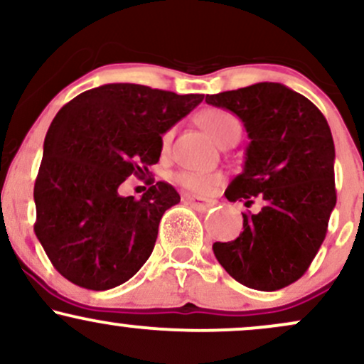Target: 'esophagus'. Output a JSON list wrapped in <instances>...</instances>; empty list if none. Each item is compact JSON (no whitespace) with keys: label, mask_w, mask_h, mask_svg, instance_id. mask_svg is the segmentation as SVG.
I'll use <instances>...</instances> for the list:
<instances>
[{"label":"esophagus","mask_w":364,"mask_h":364,"mask_svg":"<svg viewBox=\"0 0 364 364\" xmlns=\"http://www.w3.org/2000/svg\"><path fill=\"white\" fill-rule=\"evenodd\" d=\"M185 200L188 203H190L191 207L198 208V210H207V208L214 207L215 202L214 200H208V198H200V196H195V195H186Z\"/></svg>","instance_id":"obj_1"}]
</instances>
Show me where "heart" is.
<instances>
[{"label":"heart","instance_id":"b5f03b06","mask_svg":"<svg viewBox=\"0 0 364 364\" xmlns=\"http://www.w3.org/2000/svg\"><path fill=\"white\" fill-rule=\"evenodd\" d=\"M198 124L202 127L208 135L214 139L217 144L223 147L235 145L243 135V123L237 118L235 112L223 109V107H208L198 112L196 116ZM174 129L169 128L162 133L161 136V149L168 152L173 141ZM174 181L178 185L191 191H205L220 181V174L215 173H200V171H178L174 174Z\"/></svg>","mask_w":364,"mask_h":364}]
</instances>
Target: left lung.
<instances>
[{"label": "left lung", "mask_w": 364, "mask_h": 364, "mask_svg": "<svg viewBox=\"0 0 364 364\" xmlns=\"http://www.w3.org/2000/svg\"><path fill=\"white\" fill-rule=\"evenodd\" d=\"M245 123L250 145L229 202L257 203L243 232L214 243L225 272L246 287L277 291L298 281L318 253L337 202L330 127L310 99L282 83L262 82L207 95Z\"/></svg>", "instance_id": "8db88e82"}]
</instances>
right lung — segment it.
Returning a JSON list of instances; mask_svg holds the SVG:
<instances>
[{"instance_id": "right-lung-1", "label": "right lung", "mask_w": 364, "mask_h": 364, "mask_svg": "<svg viewBox=\"0 0 364 364\" xmlns=\"http://www.w3.org/2000/svg\"><path fill=\"white\" fill-rule=\"evenodd\" d=\"M203 101L136 83H107L61 107L44 140L34 185L37 240L54 269L77 286L106 291L147 262L164 212L179 193L147 181L123 196L128 176L145 179L161 157V136Z\"/></svg>"}]
</instances>
